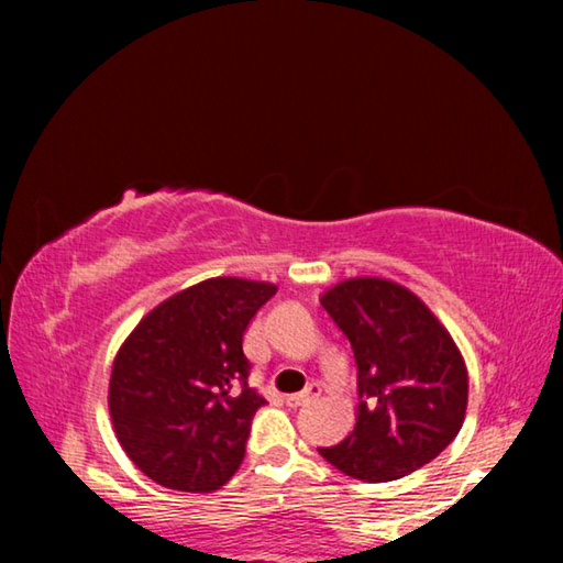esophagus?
<instances>
[{"label": "esophagus", "mask_w": 563, "mask_h": 563, "mask_svg": "<svg viewBox=\"0 0 563 563\" xmlns=\"http://www.w3.org/2000/svg\"><path fill=\"white\" fill-rule=\"evenodd\" d=\"M320 393H322V387L318 383H312L308 389H305V393H295V395L285 397V402H288V407H300L305 402H310V399L320 397Z\"/></svg>", "instance_id": "esophagus-1"}]
</instances>
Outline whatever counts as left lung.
I'll use <instances>...</instances> for the list:
<instances>
[{
  "mask_svg": "<svg viewBox=\"0 0 563 563\" xmlns=\"http://www.w3.org/2000/svg\"><path fill=\"white\" fill-rule=\"evenodd\" d=\"M357 362V424L325 460L362 482L430 464L462 430L470 377L460 347L412 290L350 278L320 298Z\"/></svg>",
  "mask_w": 563,
  "mask_h": 563,
  "instance_id": "8db88e82",
  "label": "left lung"
}]
</instances>
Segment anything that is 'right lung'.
I'll use <instances>...</instances> for the list:
<instances>
[{"mask_svg": "<svg viewBox=\"0 0 563 563\" xmlns=\"http://www.w3.org/2000/svg\"><path fill=\"white\" fill-rule=\"evenodd\" d=\"M275 290L245 278L203 280L156 305L123 340L109 379L113 432L161 487L216 492L241 466L265 405L247 387L243 335Z\"/></svg>", "mask_w": 563, "mask_h": 563, "instance_id": "add662e5", "label": "right lung"}]
</instances>
